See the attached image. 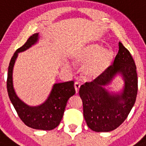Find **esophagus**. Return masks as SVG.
<instances>
[{
  "mask_svg": "<svg viewBox=\"0 0 146 146\" xmlns=\"http://www.w3.org/2000/svg\"><path fill=\"white\" fill-rule=\"evenodd\" d=\"M74 88H75L76 92V94L79 92V88H80V83L79 82H76L75 84H74Z\"/></svg>",
  "mask_w": 146,
  "mask_h": 146,
  "instance_id": "34e87169",
  "label": "esophagus"
}]
</instances>
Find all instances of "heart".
<instances>
[{
    "instance_id": "obj_1",
    "label": "heart",
    "mask_w": 146,
    "mask_h": 146,
    "mask_svg": "<svg viewBox=\"0 0 146 146\" xmlns=\"http://www.w3.org/2000/svg\"><path fill=\"white\" fill-rule=\"evenodd\" d=\"M73 58L76 63H84L82 67L84 76L88 79H96L110 66L113 53L108 49H100L97 44H90L78 50Z\"/></svg>"
}]
</instances>
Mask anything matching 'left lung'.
<instances>
[{
	"instance_id": "1",
	"label": "left lung",
	"mask_w": 146,
	"mask_h": 146,
	"mask_svg": "<svg viewBox=\"0 0 146 146\" xmlns=\"http://www.w3.org/2000/svg\"><path fill=\"white\" fill-rule=\"evenodd\" d=\"M117 73L124 78L125 88L120 94H111L104 88ZM138 90L137 67L134 60L121 42L113 64L100 76L80 87L79 94L83 103L87 125L96 132L116 129L125 120L135 103Z\"/></svg>"
}]
</instances>
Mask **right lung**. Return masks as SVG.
<instances>
[{
	"label": "right lung",
	"instance_id": "right-lung-1",
	"mask_svg": "<svg viewBox=\"0 0 146 146\" xmlns=\"http://www.w3.org/2000/svg\"><path fill=\"white\" fill-rule=\"evenodd\" d=\"M38 34L35 33L27 39V42L15 51L9 62L7 74V88L9 97L18 117L24 124L34 129L50 131L59 125L63 117L67 102L76 93L74 82H66L53 85L48 99L42 105L30 107L17 96L13 84V70L18 53L27 50L37 42Z\"/></svg>",
	"mask_w": 146,
	"mask_h": 146
}]
</instances>
